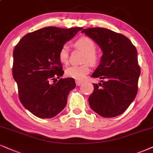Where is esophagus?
Returning a JSON list of instances; mask_svg holds the SVG:
<instances>
[{
    "label": "esophagus",
    "instance_id": "34e87169",
    "mask_svg": "<svg viewBox=\"0 0 153 153\" xmlns=\"http://www.w3.org/2000/svg\"><path fill=\"white\" fill-rule=\"evenodd\" d=\"M76 84L77 86H81L82 84V82H80V81L76 80Z\"/></svg>",
    "mask_w": 153,
    "mask_h": 153
}]
</instances>
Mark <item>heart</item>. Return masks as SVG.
Returning a JSON list of instances; mask_svg holds the SVG:
<instances>
[{
	"label": "heart",
	"mask_w": 153,
	"mask_h": 153,
	"mask_svg": "<svg viewBox=\"0 0 153 153\" xmlns=\"http://www.w3.org/2000/svg\"><path fill=\"white\" fill-rule=\"evenodd\" d=\"M75 47L84 52L83 58L84 65L71 66L66 69L65 74L67 76L78 81L84 79L85 76L90 72V64L96 65L100 61V54L96 50V43L90 37L84 36L78 39L75 42ZM69 48L67 45H63L59 51L58 57L61 63L67 65L69 62Z\"/></svg>",
	"instance_id": "1"
}]
</instances>
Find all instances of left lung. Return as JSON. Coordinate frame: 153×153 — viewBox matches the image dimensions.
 Returning <instances> with one entry per match:
<instances>
[{"mask_svg":"<svg viewBox=\"0 0 153 153\" xmlns=\"http://www.w3.org/2000/svg\"><path fill=\"white\" fill-rule=\"evenodd\" d=\"M103 51L101 63L91 77L101 79L94 84L88 103L94 111L105 118L122 114L136 97L140 67L137 52L131 40L122 34L102 27L84 29Z\"/></svg>","mask_w":153,"mask_h":153,"instance_id":"obj_1","label":"left lung"}]
</instances>
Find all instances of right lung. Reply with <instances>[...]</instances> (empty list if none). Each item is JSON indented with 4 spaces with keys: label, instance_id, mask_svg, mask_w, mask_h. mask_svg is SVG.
<instances>
[{
    "label": "right lung",
    "instance_id": "obj_1",
    "mask_svg": "<svg viewBox=\"0 0 153 153\" xmlns=\"http://www.w3.org/2000/svg\"><path fill=\"white\" fill-rule=\"evenodd\" d=\"M82 29L46 27L25 35L15 48L13 76L19 99L35 116L53 118L67 104L68 95L76 84L72 78L54 82L64 74L58 54L66 42Z\"/></svg>",
    "mask_w": 153,
    "mask_h": 153
}]
</instances>
